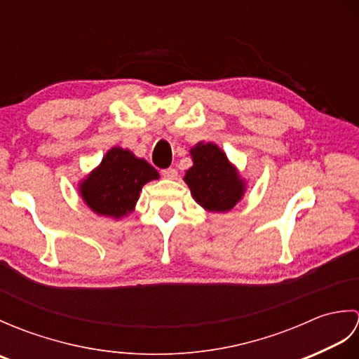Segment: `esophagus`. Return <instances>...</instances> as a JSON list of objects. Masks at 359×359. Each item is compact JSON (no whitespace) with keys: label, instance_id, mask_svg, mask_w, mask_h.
<instances>
[{"label":"esophagus","instance_id":"esophagus-1","mask_svg":"<svg viewBox=\"0 0 359 359\" xmlns=\"http://www.w3.org/2000/svg\"><path fill=\"white\" fill-rule=\"evenodd\" d=\"M162 175H163L165 179L174 180V179H177V171H175L174 168H168V170H163V171H162Z\"/></svg>","mask_w":359,"mask_h":359}]
</instances>
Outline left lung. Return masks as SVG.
Masks as SVG:
<instances>
[{
    "mask_svg": "<svg viewBox=\"0 0 359 359\" xmlns=\"http://www.w3.org/2000/svg\"><path fill=\"white\" fill-rule=\"evenodd\" d=\"M193 166L185 172V184L193 199L205 211L226 212L238 205L247 191V180L212 142H199L189 149Z\"/></svg>",
    "mask_w": 359,
    "mask_h": 359,
    "instance_id": "obj_1",
    "label": "left lung"
}]
</instances>
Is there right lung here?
Masks as SVG:
<instances>
[{
    "label": "right lung",
    "instance_id": "obj_1",
    "mask_svg": "<svg viewBox=\"0 0 359 359\" xmlns=\"http://www.w3.org/2000/svg\"><path fill=\"white\" fill-rule=\"evenodd\" d=\"M160 177L154 166L129 149L111 148L79 184L83 202L95 215L121 219L133 212L143 185Z\"/></svg>",
    "mask_w": 359,
    "mask_h": 359
}]
</instances>
